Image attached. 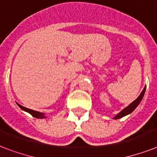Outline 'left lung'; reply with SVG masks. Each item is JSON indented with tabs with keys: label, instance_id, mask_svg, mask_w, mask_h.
<instances>
[{
	"label": "left lung",
	"instance_id": "1",
	"mask_svg": "<svg viewBox=\"0 0 157 157\" xmlns=\"http://www.w3.org/2000/svg\"><path fill=\"white\" fill-rule=\"evenodd\" d=\"M145 91H146V87L144 88V89H143V91L141 92V95L136 98L134 102H132V103H131L130 105L128 106V107H127L126 108H124L123 110L121 112V113H119L115 117H114V119H119V118H122V117H123L124 116H126V115H128V114L131 113L132 112H133V111L135 110V108L137 107V106L139 105V103L141 102V99H142V98H143V96H144V94H145Z\"/></svg>",
	"mask_w": 157,
	"mask_h": 157
}]
</instances>
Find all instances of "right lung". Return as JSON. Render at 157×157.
Here are the masks:
<instances>
[{
  "label": "right lung",
  "mask_w": 157,
  "mask_h": 157,
  "mask_svg": "<svg viewBox=\"0 0 157 157\" xmlns=\"http://www.w3.org/2000/svg\"><path fill=\"white\" fill-rule=\"evenodd\" d=\"M17 104H18V103H17ZM18 106L21 108V109H22V110H24L25 111V112H27V113H29V114H31L33 117H36V118H40V119L44 118V113H40V112H36V111L31 110V109H29V108H25V107L20 105V104H18Z\"/></svg>",
  "instance_id": "add662e5"
}]
</instances>
